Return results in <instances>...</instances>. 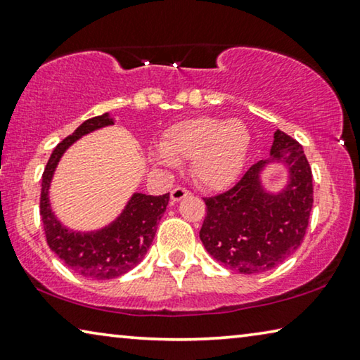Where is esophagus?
Masks as SVG:
<instances>
[{
	"mask_svg": "<svg viewBox=\"0 0 360 360\" xmlns=\"http://www.w3.org/2000/svg\"><path fill=\"white\" fill-rule=\"evenodd\" d=\"M190 195H191V191L186 190L185 186H175V188L170 193V198H172V201H180Z\"/></svg>",
	"mask_w": 360,
	"mask_h": 360,
	"instance_id": "34e87169",
	"label": "esophagus"
}]
</instances>
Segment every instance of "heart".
Returning <instances> with one entry per match:
<instances>
[{
  "label": "heart",
  "instance_id": "heart-1",
  "mask_svg": "<svg viewBox=\"0 0 360 360\" xmlns=\"http://www.w3.org/2000/svg\"><path fill=\"white\" fill-rule=\"evenodd\" d=\"M248 146V128L240 120L196 117L170 127L162 146L153 155L167 165L191 159L198 184L206 188H224L240 174Z\"/></svg>",
  "mask_w": 360,
  "mask_h": 360
}]
</instances>
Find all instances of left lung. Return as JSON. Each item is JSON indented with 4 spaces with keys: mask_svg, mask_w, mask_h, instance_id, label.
Listing matches in <instances>:
<instances>
[{
    "mask_svg": "<svg viewBox=\"0 0 360 360\" xmlns=\"http://www.w3.org/2000/svg\"><path fill=\"white\" fill-rule=\"evenodd\" d=\"M271 160L284 162L291 174L290 185L278 195L259 185V172ZM205 202L200 238L212 258L243 274L278 266L300 247L309 227L314 185L304 148L278 129L271 159L252 165L232 188Z\"/></svg>",
    "mask_w": 360,
    "mask_h": 360,
    "instance_id": "8db88e82",
    "label": "left lung"
}]
</instances>
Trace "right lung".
<instances>
[{
  "instance_id": "add662e5",
  "label": "right lung",
  "mask_w": 360,
  "mask_h": 360,
  "mask_svg": "<svg viewBox=\"0 0 360 360\" xmlns=\"http://www.w3.org/2000/svg\"><path fill=\"white\" fill-rule=\"evenodd\" d=\"M108 124H113L108 113L86 120L53 149L41 175L40 216L46 243L56 257L63 259L68 268L92 279L118 278L141 262L154 240L158 222L165 212L170 198L169 193L162 196L134 193L122 216L97 232H72L61 226L49 202V188L56 164L76 139Z\"/></svg>"
}]
</instances>
